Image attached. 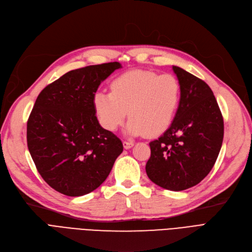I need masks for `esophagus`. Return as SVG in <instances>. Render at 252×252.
<instances>
[{"label":"esophagus","mask_w":252,"mask_h":252,"mask_svg":"<svg viewBox=\"0 0 252 252\" xmlns=\"http://www.w3.org/2000/svg\"><path fill=\"white\" fill-rule=\"evenodd\" d=\"M134 146V142H128V141H124V147L125 149H129Z\"/></svg>","instance_id":"obj_1"}]
</instances>
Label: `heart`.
<instances>
[{
    "label": "heart",
    "instance_id": "1",
    "mask_svg": "<svg viewBox=\"0 0 252 252\" xmlns=\"http://www.w3.org/2000/svg\"><path fill=\"white\" fill-rule=\"evenodd\" d=\"M110 89L111 93L94 94L95 114L104 128L114 132L128 113L126 132L130 136L156 137L165 133L176 116L181 100L180 83L171 74L129 71L114 78Z\"/></svg>",
    "mask_w": 252,
    "mask_h": 252
}]
</instances>
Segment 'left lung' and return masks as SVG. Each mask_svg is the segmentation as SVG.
<instances>
[{"label":"left lung","instance_id":"1","mask_svg":"<svg viewBox=\"0 0 252 252\" xmlns=\"http://www.w3.org/2000/svg\"><path fill=\"white\" fill-rule=\"evenodd\" d=\"M181 86L178 111L170 127L149 143L148 178L180 191L200 183L212 170L222 145L223 118L205 81L173 65Z\"/></svg>","mask_w":252,"mask_h":252}]
</instances>
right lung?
Segmentation results:
<instances>
[{
    "mask_svg": "<svg viewBox=\"0 0 252 252\" xmlns=\"http://www.w3.org/2000/svg\"><path fill=\"white\" fill-rule=\"evenodd\" d=\"M117 62L72 70L38 95L27 126L31 157L57 191L80 196L97 189L111 172L124 145L95 116L94 95Z\"/></svg>",
    "mask_w": 252,
    "mask_h": 252,
    "instance_id": "right-lung-1",
    "label": "right lung"
}]
</instances>
